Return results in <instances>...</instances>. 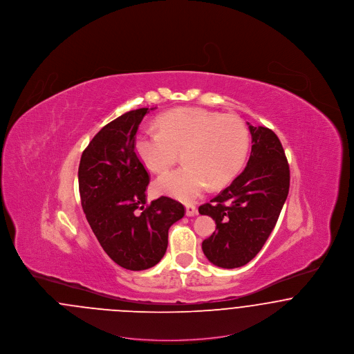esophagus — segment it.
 Instances as JSON below:
<instances>
[{
    "label": "esophagus",
    "instance_id": "1",
    "mask_svg": "<svg viewBox=\"0 0 354 354\" xmlns=\"http://www.w3.org/2000/svg\"><path fill=\"white\" fill-rule=\"evenodd\" d=\"M185 215H187V216H195V215H198V209H196V207H195V205H192V204L185 205Z\"/></svg>",
    "mask_w": 354,
    "mask_h": 354
}]
</instances>
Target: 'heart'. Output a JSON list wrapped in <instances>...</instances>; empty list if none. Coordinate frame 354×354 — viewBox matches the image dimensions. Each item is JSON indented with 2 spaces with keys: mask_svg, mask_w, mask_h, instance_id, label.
Masks as SVG:
<instances>
[{
  "mask_svg": "<svg viewBox=\"0 0 354 354\" xmlns=\"http://www.w3.org/2000/svg\"><path fill=\"white\" fill-rule=\"evenodd\" d=\"M158 133L135 135L134 151L153 172L171 169L182 152L185 166L155 180L159 194L183 202L199 198L211 185L220 188L235 179L250 149L243 120L198 107H180L156 119Z\"/></svg>",
  "mask_w": 354,
  "mask_h": 354,
  "instance_id": "b5f03b06",
  "label": "heart"
}]
</instances>
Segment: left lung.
Returning a JSON list of instances; mask_svg holds the SVG:
<instances>
[{
    "instance_id": "1",
    "label": "left lung",
    "mask_w": 354,
    "mask_h": 354,
    "mask_svg": "<svg viewBox=\"0 0 354 354\" xmlns=\"http://www.w3.org/2000/svg\"><path fill=\"white\" fill-rule=\"evenodd\" d=\"M252 150L244 171L209 203L201 215L216 223L203 241L205 257L220 268H239L260 252L273 231L289 192V165L272 130L248 123Z\"/></svg>"
}]
</instances>
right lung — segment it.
<instances>
[{
    "label": "right lung",
    "mask_w": 354,
    "mask_h": 354,
    "mask_svg": "<svg viewBox=\"0 0 354 354\" xmlns=\"http://www.w3.org/2000/svg\"><path fill=\"white\" fill-rule=\"evenodd\" d=\"M152 109H138L102 127L78 169L86 219L103 251L122 268L149 270L165 256L169 227L185 207L167 196L146 203L150 176L134 151L135 134Z\"/></svg>",
    "instance_id": "add662e5"
}]
</instances>
